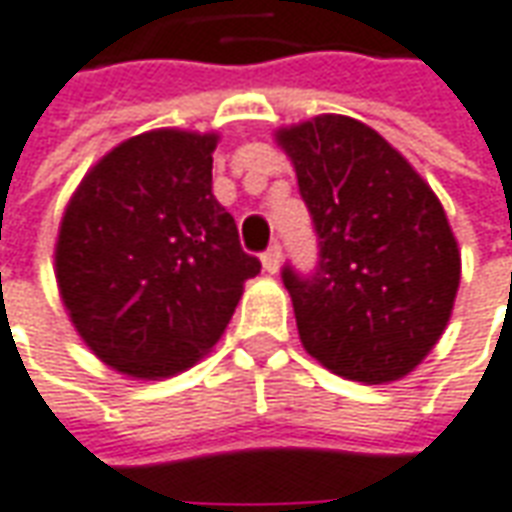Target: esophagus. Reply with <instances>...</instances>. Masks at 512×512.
I'll return each instance as SVG.
<instances>
[{
	"label": "esophagus",
	"mask_w": 512,
	"mask_h": 512,
	"mask_svg": "<svg viewBox=\"0 0 512 512\" xmlns=\"http://www.w3.org/2000/svg\"><path fill=\"white\" fill-rule=\"evenodd\" d=\"M262 264L270 276H273V273H278V267H281V245H270V248L264 250Z\"/></svg>",
	"instance_id": "34e87169"
}]
</instances>
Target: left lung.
Returning a JSON list of instances; mask_svg holds the SVG:
<instances>
[{
    "instance_id": "8db88e82",
    "label": "left lung",
    "mask_w": 512,
    "mask_h": 512,
    "mask_svg": "<svg viewBox=\"0 0 512 512\" xmlns=\"http://www.w3.org/2000/svg\"><path fill=\"white\" fill-rule=\"evenodd\" d=\"M320 259L284 267L303 348L354 382H396L421 365L449 323L460 250L429 183L351 116L281 128Z\"/></svg>"
}]
</instances>
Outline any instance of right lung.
<instances>
[{
    "instance_id": "add662e5",
    "label": "right lung",
    "mask_w": 512,
    "mask_h": 512,
    "mask_svg": "<svg viewBox=\"0 0 512 512\" xmlns=\"http://www.w3.org/2000/svg\"><path fill=\"white\" fill-rule=\"evenodd\" d=\"M214 133L150 130L102 155L63 211L55 278L74 329L136 379L192 368L262 270L211 195Z\"/></svg>"
}]
</instances>
